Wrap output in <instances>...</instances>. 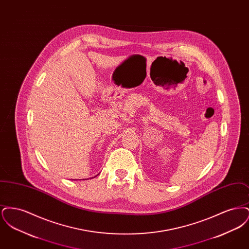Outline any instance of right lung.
<instances>
[{
  "label": "right lung",
  "instance_id": "add662e5",
  "mask_svg": "<svg viewBox=\"0 0 249 249\" xmlns=\"http://www.w3.org/2000/svg\"><path fill=\"white\" fill-rule=\"evenodd\" d=\"M97 176H98V175H97Z\"/></svg>",
  "mask_w": 249,
  "mask_h": 249
}]
</instances>
